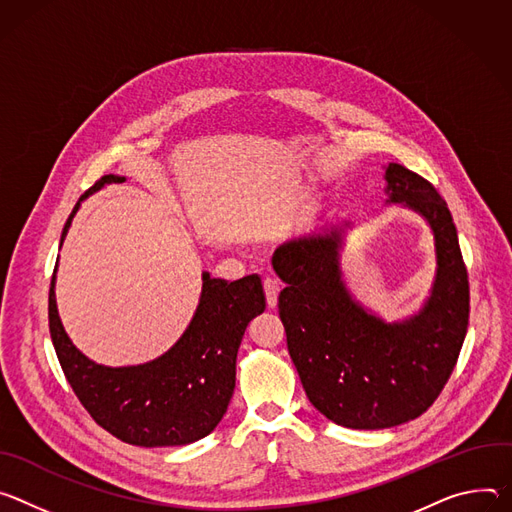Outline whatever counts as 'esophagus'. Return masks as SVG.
Masks as SVG:
<instances>
[{
  "label": "esophagus",
  "mask_w": 512,
  "mask_h": 512,
  "mask_svg": "<svg viewBox=\"0 0 512 512\" xmlns=\"http://www.w3.org/2000/svg\"><path fill=\"white\" fill-rule=\"evenodd\" d=\"M262 285H264V293H266V303H268V307H270V309L276 307V297H278V291H280L278 278H276V276H264Z\"/></svg>",
  "instance_id": "34e87169"
}]
</instances>
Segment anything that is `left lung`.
Here are the masks:
<instances>
[{
	"label": "left lung",
	"mask_w": 512,
	"mask_h": 512,
	"mask_svg": "<svg viewBox=\"0 0 512 512\" xmlns=\"http://www.w3.org/2000/svg\"><path fill=\"white\" fill-rule=\"evenodd\" d=\"M386 183L390 201L421 213L435 236L437 276L419 315L384 323L352 301L339 272V227L293 238L272 256L287 285L278 315L301 384L321 415L350 429L423 415L456 368L468 331V270L445 201L403 164H388Z\"/></svg>",
	"instance_id": "left-lung-1"
}]
</instances>
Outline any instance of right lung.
<instances>
[{
    "mask_svg": "<svg viewBox=\"0 0 512 512\" xmlns=\"http://www.w3.org/2000/svg\"><path fill=\"white\" fill-rule=\"evenodd\" d=\"M105 175L81 195L83 201L105 183ZM79 201L69 215L61 244ZM266 309L258 274L234 282L203 274L197 313L173 350L150 364L105 368L87 360L67 337L54 301V274L48 293V327L56 358L93 421L130 445H187L209 435L230 405L236 386V358L248 323Z\"/></svg>",
    "mask_w": 512,
    "mask_h": 512,
    "instance_id": "add662e5",
    "label": "right lung"
}]
</instances>
